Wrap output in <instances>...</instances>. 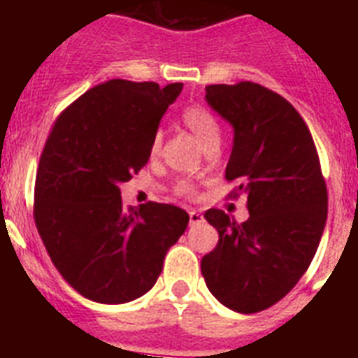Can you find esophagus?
<instances>
[{
	"instance_id": "esophagus-1",
	"label": "esophagus",
	"mask_w": 358,
	"mask_h": 358,
	"mask_svg": "<svg viewBox=\"0 0 358 358\" xmlns=\"http://www.w3.org/2000/svg\"><path fill=\"white\" fill-rule=\"evenodd\" d=\"M187 213H189V223L191 224H199L202 219H204V217H202V213L199 212V210H189Z\"/></svg>"
}]
</instances>
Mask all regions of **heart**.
<instances>
[{
    "mask_svg": "<svg viewBox=\"0 0 358 358\" xmlns=\"http://www.w3.org/2000/svg\"><path fill=\"white\" fill-rule=\"evenodd\" d=\"M182 124L185 128L189 129L191 134L195 135L199 143L204 146V150L210 148V146H217L219 141H221V124L219 119L215 117L212 109H208L206 106H201V103H191L182 111L180 115ZM163 146V134L162 131H156L154 137H152L150 143V156L157 157L162 154ZM176 191L180 195H193L195 193V187L187 180H178L176 182Z\"/></svg>",
    "mask_w": 358,
    "mask_h": 358,
    "instance_id": "b5f03b06",
    "label": "heart"
}]
</instances>
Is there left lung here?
<instances>
[{
  "label": "left lung",
  "mask_w": 358,
  "mask_h": 358,
  "mask_svg": "<svg viewBox=\"0 0 358 358\" xmlns=\"http://www.w3.org/2000/svg\"><path fill=\"white\" fill-rule=\"evenodd\" d=\"M206 100L234 126L224 178L230 199L247 195L249 219L223 210L204 217L219 241L201 262L213 297L241 314L282 299L308 269L327 221V185L320 156L297 109L252 81L208 85Z\"/></svg>",
  "instance_id": "obj_1"
}]
</instances>
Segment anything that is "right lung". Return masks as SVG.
<instances>
[{
  "label": "right lung",
  "mask_w": 358,
  "mask_h": 358,
  "mask_svg": "<svg viewBox=\"0 0 358 358\" xmlns=\"http://www.w3.org/2000/svg\"><path fill=\"white\" fill-rule=\"evenodd\" d=\"M182 83L109 80L53 122L41 154L33 215L53 266L83 297L122 305L150 292L185 210L148 202L124 212L119 185L150 157L159 120Z\"/></svg>",
  "instance_id": "1"
}]
</instances>
